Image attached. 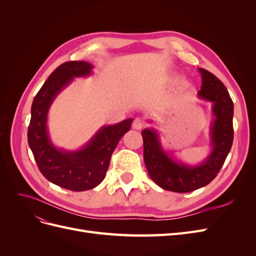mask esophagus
Returning <instances> with one entry per match:
<instances>
[{"instance_id": "34e87169", "label": "esophagus", "mask_w": 256, "mask_h": 256, "mask_svg": "<svg viewBox=\"0 0 256 256\" xmlns=\"http://www.w3.org/2000/svg\"><path fill=\"white\" fill-rule=\"evenodd\" d=\"M144 127V120L141 118H134L132 122V128L136 130H141Z\"/></svg>"}]
</instances>
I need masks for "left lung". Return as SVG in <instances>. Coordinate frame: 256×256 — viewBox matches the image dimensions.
Segmentation results:
<instances>
[{
	"label": "left lung",
	"instance_id": "obj_1",
	"mask_svg": "<svg viewBox=\"0 0 256 256\" xmlns=\"http://www.w3.org/2000/svg\"><path fill=\"white\" fill-rule=\"evenodd\" d=\"M198 72L202 86L198 97L212 102L214 116L209 131L212 152L208 157L196 166L184 164L164 150L157 130L146 128L142 131L147 172L159 187L168 191L186 193L205 187L219 173L233 144L234 104L228 92L212 72L203 68H198Z\"/></svg>",
	"mask_w": 256,
	"mask_h": 256
}]
</instances>
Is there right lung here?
<instances>
[{
  "mask_svg": "<svg viewBox=\"0 0 256 256\" xmlns=\"http://www.w3.org/2000/svg\"><path fill=\"white\" fill-rule=\"evenodd\" d=\"M88 62L72 60L60 65L37 92L30 109L28 141L38 168L52 184L72 191H85L102 182L111 156L122 136L130 130L132 118L104 126L78 150L54 146L48 132V113L54 99L74 78L92 74Z\"/></svg>",
  "mask_w": 256,
  "mask_h": 256,
  "instance_id": "right-lung-1",
  "label": "right lung"
}]
</instances>
